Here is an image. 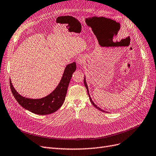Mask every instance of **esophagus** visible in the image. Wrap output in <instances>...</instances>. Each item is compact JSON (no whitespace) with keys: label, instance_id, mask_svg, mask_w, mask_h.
Here are the masks:
<instances>
[{"label":"esophagus","instance_id":"34e87169","mask_svg":"<svg viewBox=\"0 0 156 156\" xmlns=\"http://www.w3.org/2000/svg\"><path fill=\"white\" fill-rule=\"evenodd\" d=\"M76 61H77L78 66H82L85 62V58L84 56H80L78 57V58L76 59Z\"/></svg>","mask_w":156,"mask_h":156}]
</instances>
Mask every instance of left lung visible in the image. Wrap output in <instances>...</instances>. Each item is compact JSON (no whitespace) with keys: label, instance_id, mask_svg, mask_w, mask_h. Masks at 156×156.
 I'll return each mask as SVG.
<instances>
[{"label":"left lung","instance_id":"1","mask_svg":"<svg viewBox=\"0 0 156 156\" xmlns=\"http://www.w3.org/2000/svg\"><path fill=\"white\" fill-rule=\"evenodd\" d=\"M84 85H85V86L86 89H87V93H88V95H89V99H90V102H91L92 104H93V106H94V107H95L96 108L98 109V110H100V111H102V112H105V111L102 110V109H101V108H100L99 107H98L96 105H95V103L93 102V100H92L91 98H90V94H89V89H88L87 85V83H86V81H85V78H84Z\"/></svg>","mask_w":156,"mask_h":156}]
</instances>
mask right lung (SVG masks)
<instances>
[{
  "label": "right lung",
  "instance_id": "1",
  "mask_svg": "<svg viewBox=\"0 0 156 156\" xmlns=\"http://www.w3.org/2000/svg\"><path fill=\"white\" fill-rule=\"evenodd\" d=\"M76 63L68 64L56 88L48 96L40 99H31L20 95L13 87L10 80V88L16 100L26 110L39 115L54 113L61 107L65 100L67 88L73 73L76 71Z\"/></svg>",
  "mask_w": 156,
  "mask_h": 156
}]
</instances>
